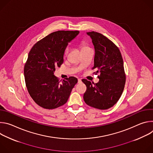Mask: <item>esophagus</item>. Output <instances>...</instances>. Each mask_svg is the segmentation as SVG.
<instances>
[{"mask_svg":"<svg viewBox=\"0 0 153 153\" xmlns=\"http://www.w3.org/2000/svg\"><path fill=\"white\" fill-rule=\"evenodd\" d=\"M78 83H82V80H81V79H78Z\"/></svg>","mask_w":153,"mask_h":153,"instance_id":"1","label":"esophagus"}]
</instances>
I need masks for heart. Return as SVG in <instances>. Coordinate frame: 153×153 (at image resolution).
<instances>
[{
  "mask_svg": "<svg viewBox=\"0 0 153 153\" xmlns=\"http://www.w3.org/2000/svg\"><path fill=\"white\" fill-rule=\"evenodd\" d=\"M80 47H81V50H82V51H85V50H88V49H90V48H89V47L86 45V43H85V42H82V44H81V45H80ZM68 48H67L66 49V50H65V54H67V53H68Z\"/></svg>",
  "mask_w": 153,
  "mask_h": 153,
  "instance_id": "heart-1",
  "label": "heart"
}]
</instances>
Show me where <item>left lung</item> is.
<instances>
[{
	"label": "left lung",
	"instance_id": "obj_1",
	"mask_svg": "<svg viewBox=\"0 0 153 153\" xmlns=\"http://www.w3.org/2000/svg\"><path fill=\"white\" fill-rule=\"evenodd\" d=\"M86 34L94 47L93 69L100 75L96 83L82 80L86 86L83 100L90 106L107 110L117 102L124 89L126 76L123 59L117 47L106 37L94 31Z\"/></svg>",
	"mask_w": 153,
	"mask_h": 153
}]
</instances>
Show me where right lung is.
<instances>
[{
	"label": "right lung",
	"mask_w": 153,
	"mask_h": 153,
	"mask_svg": "<svg viewBox=\"0 0 153 153\" xmlns=\"http://www.w3.org/2000/svg\"><path fill=\"white\" fill-rule=\"evenodd\" d=\"M79 31H58L37 42L30 50L24 67L25 80L28 93L40 106L51 110L66 103L77 83L74 77L60 82L54 73L63 62L68 43Z\"/></svg>",
	"instance_id": "right-lung-1"
}]
</instances>
